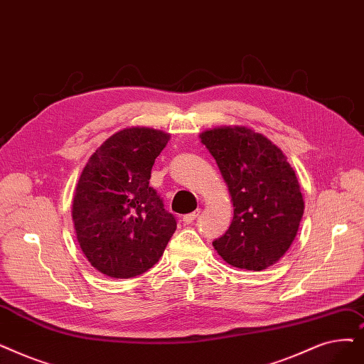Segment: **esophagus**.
Instances as JSON below:
<instances>
[{
  "label": "esophagus",
  "mask_w": 364,
  "mask_h": 364,
  "mask_svg": "<svg viewBox=\"0 0 364 364\" xmlns=\"http://www.w3.org/2000/svg\"><path fill=\"white\" fill-rule=\"evenodd\" d=\"M199 213H200V210H196V211H193V213H191V214L183 215V218H181L183 225H191V223H193V220L199 215Z\"/></svg>",
  "instance_id": "1"
}]
</instances>
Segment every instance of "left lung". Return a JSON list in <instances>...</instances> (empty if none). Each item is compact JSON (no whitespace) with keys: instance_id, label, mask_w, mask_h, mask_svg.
Returning a JSON list of instances; mask_svg holds the SVG:
<instances>
[{"instance_id":"left-lung-1","label":"left lung","mask_w":364,"mask_h":364,"mask_svg":"<svg viewBox=\"0 0 364 364\" xmlns=\"http://www.w3.org/2000/svg\"><path fill=\"white\" fill-rule=\"evenodd\" d=\"M199 138L215 159L233 203L232 223L213 247L240 269L263 271L275 264L293 244L305 210L286 154L247 126H218Z\"/></svg>"}]
</instances>
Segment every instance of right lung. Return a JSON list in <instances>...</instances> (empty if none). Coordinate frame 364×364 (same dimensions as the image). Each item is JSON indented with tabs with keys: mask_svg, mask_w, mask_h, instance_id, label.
Returning <instances> with one entry per match:
<instances>
[{
	"mask_svg": "<svg viewBox=\"0 0 364 364\" xmlns=\"http://www.w3.org/2000/svg\"><path fill=\"white\" fill-rule=\"evenodd\" d=\"M169 138L147 126L124 128L104 141L78 178L71 211L77 241L89 263L107 277L147 272L177 229L149 186Z\"/></svg>",
	"mask_w": 364,
	"mask_h": 364,
	"instance_id": "right-lung-1",
	"label": "right lung"
}]
</instances>
